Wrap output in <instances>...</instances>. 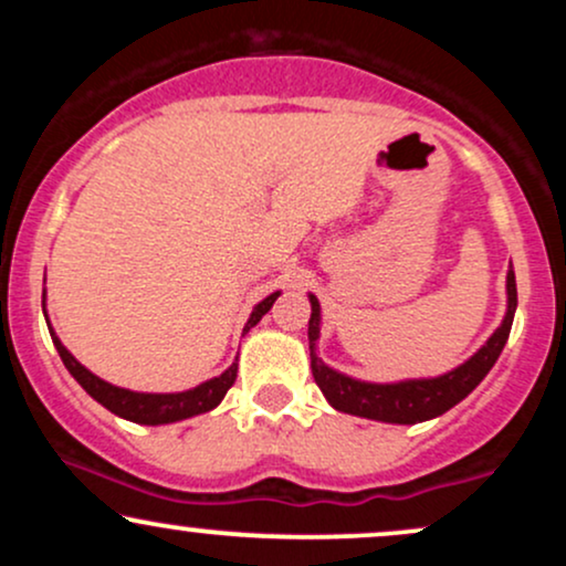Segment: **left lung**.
I'll list each match as a JSON object with an SVG mask.
<instances>
[{
	"mask_svg": "<svg viewBox=\"0 0 566 566\" xmlns=\"http://www.w3.org/2000/svg\"><path fill=\"white\" fill-rule=\"evenodd\" d=\"M505 292H509V311H505L503 324L490 335L469 361L439 378H420V380H399V382H367L348 378L327 367L316 356V340H319L322 327V308L316 295H308L311 301V319H308V348H311V373H314L316 386L322 388L324 399L333 405L337 412L359 415V418L382 420V423L415 426L423 420L439 418L447 409H452L458 401H463L473 388L486 378L495 367L500 350L511 335L513 314H516V276L509 269L505 276Z\"/></svg>",
	"mask_w": 566,
	"mask_h": 566,
	"instance_id": "8db88e82",
	"label": "left lung"
}]
</instances>
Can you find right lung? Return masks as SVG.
I'll list each match as a JSON object with an SVG mask.
<instances>
[{
	"mask_svg": "<svg viewBox=\"0 0 566 566\" xmlns=\"http://www.w3.org/2000/svg\"><path fill=\"white\" fill-rule=\"evenodd\" d=\"M276 297H279V292H271L265 301H261L255 308H252V314L244 324L242 335L250 333V329L255 327V324L261 322L265 314H269ZM42 311H44V292H42ZM48 327H50V322H48ZM50 335H53V343H55L57 354H61L63 365H66V369L74 375V380L80 382L84 391L93 396L97 405H103L106 409H112L114 415H119V418L133 420V423H140V426L178 423V420L193 418V415L210 412V409H216L220 401H223L226 391H229V388L233 386V380H237L239 356L223 375H218V378H212V380H205L201 386L191 388V391L138 394V391H129V388H119V386H112V382L101 380L97 375L90 373L87 367H82L80 361L69 354V348L57 340L53 327H50Z\"/></svg>",
	"mask_w": 566,
	"mask_h": 566,
	"instance_id": "obj_1",
	"label": "right lung"
}]
</instances>
